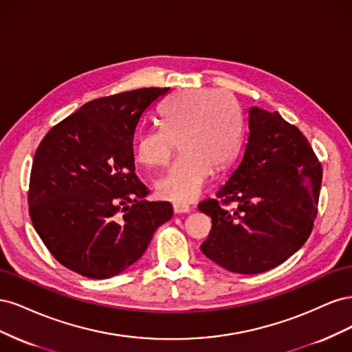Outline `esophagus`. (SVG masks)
Returning <instances> with one entry per match:
<instances>
[{
  "label": "esophagus",
  "mask_w": 352,
  "mask_h": 352,
  "mask_svg": "<svg viewBox=\"0 0 352 352\" xmlns=\"http://www.w3.org/2000/svg\"><path fill=\"white\" fill-rule=\"evenodd\" d=\"M173 210L175 212H177V214H180V212H189L190 207L188 204H182V202H175Z\"/></svg>",
  "instance_id": "34e87169"
}]
</instances>
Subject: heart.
I'll list each match as a JSON object with an SVG mask.
<instances>
[{"label": "heart", "mask_w": 352, "mask_h": 352, "mask_svg": "<svg viewBox=\"0 0 352 352\" xmlns=\"http://www.w3.org/2000/svg\"><path fill=\"white\" fill-rule=\"evenodd\" d=\"M160 119L163 127H150L138 135L136 160L146 167H166L177 142L182 154L158 179L157 194L176 202L192 201L211 168L225 170L239 150L242 122L238 104L223 91L188 89L163 105Z\"/></svg>", "instance_id": "heart-1"}]
</instances>
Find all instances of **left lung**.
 Returning <instances> with one entry per match:
<instances>
[{"label": "left lung", "instance_id": "obj_1", "mask_svg": "<svg viewBox=\"0 0 352 352\" xmlns=\"http://www.w3.org/2000/svg\"><path fill=\"white\" fill-rule=\"evenodd\" d=\"M248 142L216 199L198 208L211 217L206 257L233 273L257 274L282 264L311 235L323 170L296 126L258 107L248 113ZM235 201L237 207H222Z\"/></svg>", "mask_w": 352, "mask_h": 352}]
</instances>
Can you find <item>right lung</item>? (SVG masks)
Segmentation results:
<instances>
[{
	"label": "right lung",
	"instance_id": "add662e5",
	"mask_svg": "<svg viewBox=\"0 0 352 352\" xmlns=\"http://www.w3.org/2000/svg\"><path fill=\"white\" fill-rule=\"evenodd\" d=\"M168 88H142L92 100L41 141L29 180V216L48 251L91 279L119 274L142 257L167 201L144 198L135 175L133 136L145 110Z\"/></svg>",
	"mask_w": 352,
	"mask_h": 352
}]
</instances>
